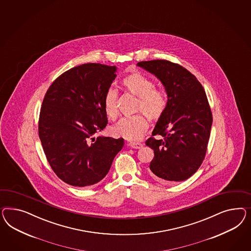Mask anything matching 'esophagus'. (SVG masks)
Instances as JSON below:
<instances>
[{
	"instance_id": "esophagus-1",
	"label": "esophagus",
	"mask_w": 251,
	"mask_h": 251,
	"mask_svg": "<svg viewBox=\"0 0 251 251\" xmlns=\"http://www.w3.org/2000/svg\"><path fill=\"white\" fill-rule=\"evenodd\" d=\"M128 146H130L132 149H135V150H139L143 147V144L139 143V142H131L128 144Z\"/></svg>"
}]
</instances>
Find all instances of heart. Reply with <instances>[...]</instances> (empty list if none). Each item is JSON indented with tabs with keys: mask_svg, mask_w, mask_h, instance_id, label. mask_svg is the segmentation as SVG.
<instances>
[{
	"mask_svg": "<svg viewBox=\"0 0 251 251\" xmlns=\"http://www.w3.org/2000/svg\"><path fill=\"white\" fill-rule=\"evenodd\" d=\"M123 86L136 97V112H142L151 120L156 121L163 115L167 106V96L162 90L154 88V83L149 77L140 72H134L123 79ZM104 112L109 118L115 119L118 115L117 93L111 88L103 100ZM149 128V120L144 115L124 117L112 126V134L129 141H136L142 138Z\"/></svg>",
	"mask_w": 251,
	"mask_h": 251,
	"instance_id": "1",
	"label": "heart"
}]
</instances>
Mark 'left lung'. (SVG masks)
I'll list each match as a JSON object with an SVG mask.
<instances>
[{
	"label": "left lung",
	"mask_w": 251,
	"mask_h": 251,
	"mask_svg": "<svg viewBox=\"0 0 251 251\" xmlns=\"http://www.w3.org/2000/svg\"><path fill=\"white\" fill-rule=\"evenodd\" d=\"M136 66L158 78L167 93V106L146 145L154 151L151 175L162 181H181L194 175L204 158L213 116L203 87L185 68L168 60Z\"/></svg>",
	"instance_id": "left-lung-1"
}]
</instances>
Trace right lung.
Segmentation results:
<instances>
[{
  "mask_svg": "<svg viewBox=\"0 0 251 251\" xmlns=\"http://www.w3.org/2000/svg\"><path fill=\"white\" fill-rule=\"evenodd\" d=\"M117 68L100 63L74 67L45 95L38 134L52 170L64 182L90 186L107 174L124 139L95 136L107 125L103 100Z\"/></svg>",
  "mask_w": 251,
  "mask_h": 251,
  "instance_id": "1",
  "label": "right lung"
}]
</instances>
